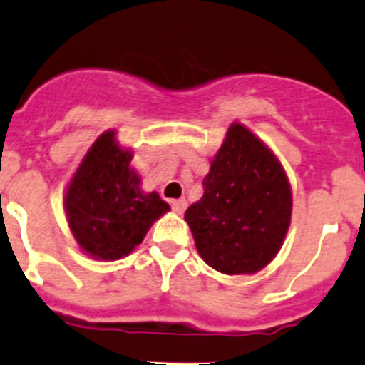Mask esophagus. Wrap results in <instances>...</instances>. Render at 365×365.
<instances>
[{
  "mask_svg": "<svg viewBox=\"0 0 365 365\" xmlns=\"http://www.w3.org/2000/svg\"><path fill=\"white\" fill-rule=\"evenodd\" d=\"M170 206H172V210L175 211V213H185V210H186V200L185 199H179V200H172V202H170Z\"/></svg>",
  "mask_w": 365,
  "mask_h": 365,
  "instance_id": "1",
  "label": "esophagus"
}]
</instances>
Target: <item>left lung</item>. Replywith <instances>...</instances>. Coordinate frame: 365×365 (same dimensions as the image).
<instances>
[{
	"instance_id": "obj_1",
	"label": "left lung",
	"mask_w": 365,
	"mask_h": 365,
	"mask_svg": "<svg viewBox=\"0 0 365 365\" xmlns=\"http://www.w3.org/2000/svg\"><path fill=\"white\" fill-rule=\"evenodd\" d=\"M202 186V199L185 215L199 255L218 272H258L279 251L292 215V193L277 159L235 123Z\"/></svg>"
}]
</instances>
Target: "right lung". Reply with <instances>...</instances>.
Segmentation results:
<instances>
[{
  "mask_svg": "<svg viewBox=\"0 0 365 365\" xmlns=\"http://www.w3.org/2000/svg\"><path fill=\"white\" fill-rule=\"evenodd\" d=\"M114 133L95 141L69 182L66 215L76 242L100 259H120L141 244L148 227L170 210L155 192L143 193Z\"/></svg>",
  "mask_w": 365,
  "mask_h": 365,
  "instance_id": "add662e5",
  "label": "right lung"
}]
</instances>
